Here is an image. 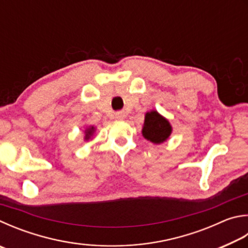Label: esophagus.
<instances>
[{"label": "esophagus", "mask_w": 248, "mask_h": 248, "mask_svg": "<svg viewBox=\"0 0 248 248\" xmlns=\"http://www.w3.org/2000/svg\"><path fill=\"white\" fill-rule=\"evenodd\" d=\"M115 116H116V118L117 119H119V120H123V119H124L125 118V112L124 111H117L116 114H115Z\"/></svg>", "instance_id": "esophagus-1"}]
</instances>
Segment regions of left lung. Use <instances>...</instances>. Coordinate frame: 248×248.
<instances>
[{
  "label": "left lung",
  "instance_id": "8db88e82",
  "mask_svg": "<svg viewBox=\"0 0 248 248\" xmlns=\"http://www.w3.org/2000/svg\"><path fill=\"white\" fill-rule=\"evenodd\" d=\"M171 133H172V125L166 117L160 115L155 109L146 112L142 127V136L144 139L154 144H161L167 141Z\"/></svg>",
  "mask_w": 248,
  "mask_h": 248
}]
</instances>
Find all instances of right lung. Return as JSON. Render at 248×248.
I'll list each match as a JSON object with an SVG mask.
<instances>
[{"label":"right lung","instance_id":"add662e5","mask_svg":"<svg viewBox=\"0 0 248 248\" xmlns=\"http://www.w3.org/2000/svg\"><path fill=\"white\" fill-rule=\"evenodd\" d=\"M94 133H95V127H94V125H88L84 130V141H89V140L94 136Z\"/></svg>","mask_w":248,"mask_h":248}]
</instances>
